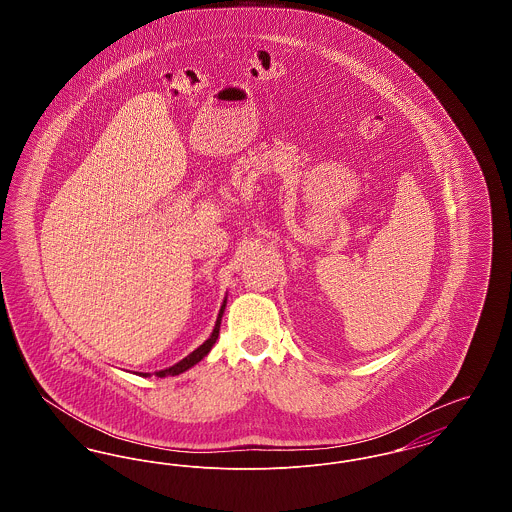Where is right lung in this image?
Here are the masks:
<instances>
[{
    "instance_id": "right-lung-1",
    "label": "right lung",
    "mask_w": 512,
    "mask_h": 512,
    "mask_svg": "<svg viewBox=\"0 0 512 512\" xmlns=\"http://www.w3.org/2000/svg\"><path fill=\"white\" fill-rule=\"evenodd\" d=\"M224 307H226V299L222 301V307H220L219 317H217V322H215V328H213V334L209 336V340L203 341L195 351H192L188 357H184L180 363H176L174 366H169V368H165V370H159V372H155V376H159V378H165V376H176V374H182V372H186L188 368H192V366L197 365L209 351H211V347L215 345V341L219 338V330H220V320H222V315H224ZM140 376H149V374H144V372H140Z\"/></svg>"
}]
</instances>
